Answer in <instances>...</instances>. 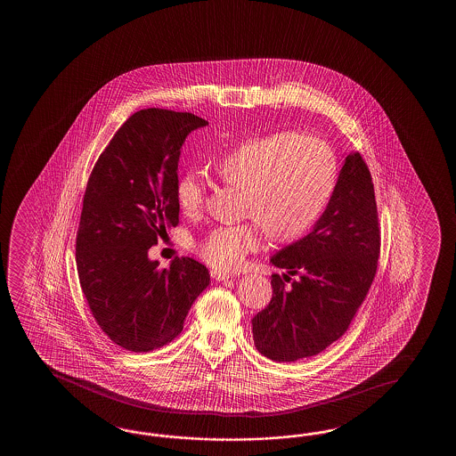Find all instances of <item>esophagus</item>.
<instances>
[{"label":"esophagus","instance_id":"34e87169","mask_svg":"<svg viewBox=\"0 0 456 456\" xmlns=\"http://www.w3.org/2000/svg\"><path fill=\"white\" fill-rule=\"evenodd\" d=\"M210 275H212V279H215L216 281H228V279H232V273H228V272L216 271V269L210 272Z\"/></svg>","mask_w":456,"mask_h":456}]
</instances>
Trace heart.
<instances>
[{
  "label": "heart",
  "mask_w": 456,
  "mask_h": 456,
  "mask_svg": "<svg viewBox=\"0 0 456 456\" xmlns=\"http://www.w3.org/2000/svg\"><path fill=\"white\" fill-rule=\"evenodd\" d=\"M214 171L224 184L242 191L241 215L254 222L216 228L199 244L205 261L224 271L259 248V228L275 242L305 236L328 208L339 179L330 143L298 132L248 138L216 158ZM204 199L199 175L179 177L175 202L185 216L199 214Z\"/></svg>",
  "instance_id": "1"
}]
</instances>
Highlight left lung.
<instances>
[{"label":"left lung","instance_id":"8db88e82","mask_svg":"<svg viewBox=\"0 0 456 456\" xmlns=\"http://www.w3.org/2000/svg\"><path fill=\"white\" fill-rule=\"evenodd\" d=\"M379 215L369 167L346 158L334 195L306 236L281 248L271 262L272 300L252 318L256 349L275 362L318 355L349 328L377 273ZM290 274L299 279L287 289Z\"/></svg>","mask_w":456,"mask_h":456}]
</instances>
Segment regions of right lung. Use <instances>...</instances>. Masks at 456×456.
<instances>
[{"label": "right lung", "instance_id": "1", "mask_svg": "<svg viewBox=\"0 0 456 456\" xmlns=\"http://www.w3.org/2000/svg\"><path fill=\"white\" fill-rule=\"evenodd\" d=\"M205 118L143 109L117 130L87 181L77 236L79 283L101 330L117 346L150 352L179 336L210 273L191 257L169 269L148 257L179 224L177 165Z\"/></svg>", "mask_w": 456, "mask_h": 456}]
</instances>
